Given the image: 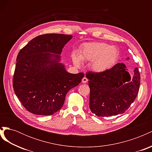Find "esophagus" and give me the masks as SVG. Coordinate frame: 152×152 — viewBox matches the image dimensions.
<instances>
[{"label":"esophagus","instance_id":"34e87169","mask_svg":"<svg viewBox=\"0 0 152 152\" xmlns=\"http://www.w3.org/2000/svg\"><path fill=\"white\" fill-rule=\"evenodd\" d=\"M87 81H88V79H87V78H86V77H85L83 78V79H82V83H84V84L87 83Z\"/></svg>","mask_w":152,"mask_h":152}]
</instances>
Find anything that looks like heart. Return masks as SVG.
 Here are the masks:
<instances>
[{
  "label": "heart",
  "instance_id": "heart-1",
  "mask_svg": "<svg viewBox=\"0 0 152 152\" xmlns=\"http://www.w3.org/2000/svg\"><path fill=\"white\" fill-rule=\"evenodd\" d=\"M119 56L118 50L106 43L94 42L85 45L79 55L73 53L72 58L74 65L79 66L81 60L92 61L91 67L94 72L102 73L115 65Z\"/></svg>",
  "mask_w": 152,
  "mask_h": 152
}]
</instances>
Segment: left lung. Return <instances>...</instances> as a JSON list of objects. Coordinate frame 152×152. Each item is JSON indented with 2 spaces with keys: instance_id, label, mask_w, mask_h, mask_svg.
I'll list each match as a JSON object with an SVG mask.
<instances>
[{
  "instance_id": "left-lung-1",
  "label": "left lung",
  "mask_w": 152,
  "mask_h": 152,
  "mask_svg": "<svg viewBox=\"0 0 152 152\" xmlns=\"http://www.w3.org/2000/svg\"><path fill=\"white\" fill-rule=\"evenodd\" d=\"M86 77L90 88L89 108L98 117L123 114L134 102L140 89L138 68H134L131 79L123 63L104 72H88Z\"/></svg>"
}]
</instances>
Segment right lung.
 I'll list each match as a JSON object with an SVG mask.
<instances>
[{"instance_id": "add662e5", "label": "right lung", "mask_w": 152, "mask_h": 152, "mask_svg": "<svg viewBox=\"0 0 152 152\" xmlns=\"http://www.w3.org/2000/svg\"><path fill=\"white\" fill-rule=\"evenodd\" d=\"M71 35L36 37L18 54L12 86L23 106L31 113L50 115L60 110L65 96L79 84L83 73H68L60 63L62 49Z\"/></svg>"}]
</instances>
